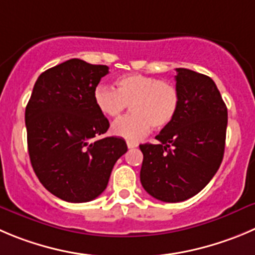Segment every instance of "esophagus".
<instances>
[{"label":"esophagus","instance_id":"esophagus-1","mask_svg":"<svg viewBox=\"0 0 255 255\" xmlns=\"http://www.w3.org/2000/svg\"><path fill=\"white\" fill-rule=\"evenodd\" d=\"M137 144L136 142H132V141H128V147L129 149H134V147H136Z\"/></svg>","mask_w":255,"mask_h":255}]
</instances>
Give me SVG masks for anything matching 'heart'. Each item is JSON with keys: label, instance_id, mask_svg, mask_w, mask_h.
<instances>
[{"label": "heart", "instance_id": "heart-1", "mask_svg": "<svg viewBox=\"0 0 255 255\" xmlns=\"http://www.w3.org/2000/svg\"><path fill=\"white\" fill-rule=\"evenodd\" d=\"M116 89L98 85L93 98L96 108L108 118H118L131 109V115L113 124V132L128 141H139L149 134L151 126L161 130L170 125L180 105L179 91L171 82L142 74L118 77Z\"/></svg>", "mask_w": 255, "mask_h": 255}]
</instances>
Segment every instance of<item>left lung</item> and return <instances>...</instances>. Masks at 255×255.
Here are the masks:
<instances>
[{"mask_svg": "<svg viewBox=\"0 0 255 255\" xmlns=\"http://www.w3.org/2000/svg\"><path fill=\"white\" fill-rule=\"evenodd\" d=\"M180 105L175 119L141 144L140 181L152 198L184 202L198 194L219 169L224 156L228 110L215 82L188 69H176Z\"/></svg>", "mask_w": 255, "mask_h": 255, "instance_id": "obj_1", "label": "left lung"}]
</instances>
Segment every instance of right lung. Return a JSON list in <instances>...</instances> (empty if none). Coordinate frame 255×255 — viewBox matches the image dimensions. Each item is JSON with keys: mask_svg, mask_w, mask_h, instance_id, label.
Instances as JSON below:
<instances>
[{"mask_svg": "<svg viewBox=\"0 0 255 255\" xmlns=\"http://www.w3.org/2000/svg\"><path fill=\"white\" fill-rule=\"evenodd\" d=\"M106 74V65L67 60L38 76L26 106L31 165L41 184L65 202L98 198L128 151L121 137H99L110 124L93 94Z\"/></svg>", "mask_w": 255, "mask_h": 255, "instance_id": "right-lung-1", "label": "right lung"}]
</instances>
